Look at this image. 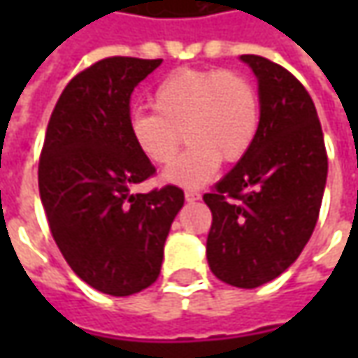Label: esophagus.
Masks as SVG:
<instances>
[{"label":"esophagus","mask_w":358,"mask_h":358,"mask_svg":"<svg viewBox=\"0 0 358 358\" xmlns=\"http://www.w3.org/2000/svg\"><path fill=\"white\" fill-rule=\"evenodd\" d=\"M201 199V193H197V191H193V189H189V191H185V201H189V203H193V201H199Z\"/></svg>","instance_id":"1"}]
</instances>
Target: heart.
<instances>
[{
	"instance_id": "b5f03b06",
	"label": "heart",
	"mask_w": 358,
	"mask_h": 358,
	"mask_svg": "<svg viewBox=\"0 0 358 358\" xmlns=\"http://www.w3.org/2000/svg\"><path fill=\"white\" fill-rule=\"evenodd\" d=\"M151 101L155 113L131 115V141L149 163L169 165L185 137L187 151L163 175L173 185L207 183L221 159L237 163L249 153L261 127L259 93L237 71H175Z\"/></svg>"
}]
</instances>
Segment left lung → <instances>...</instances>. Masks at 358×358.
<instances>
[{"mask_svg":"<svg viewBox=\"0 0 358 358\" xmlns=\"http://www.w3.org/2000/svg\"><path fill=\"white\" fill-rule=\"evenodd\" d=\"M259 81L261 127L253 147L205 193L213 223L207 261L217 279L255 289L291 267L317 225L327 149L317 109L291 71L241 55Z\"/></svg>","mask_w":358,"mask_h":358,"instance_id":"8db88e82","label":"left lung"}]
</instances>
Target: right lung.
Here are the masks:
<instances>
[{"label": "right lung", "mask_w": 358, "mask_h": 358, "mask_svg": "<svg viewBox=\"0 0 358 358\" xmlns=\"http://www.w3.org/2000/svg\"><path fill=\"white\" fill-rule=\"evenodd\" d=\"M161 62L107 57L77 73L55 103L39 157V195L59 251L81 281L113 296L157 281L185 201L175 185L131 191L155 173L131 141V93Z\"/></svg>", "instance_id": "right-lung-1"}]
</instances>
